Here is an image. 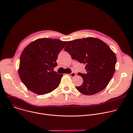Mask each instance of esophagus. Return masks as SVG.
<instances>
[{"mask_svg": "<svg viewBox=\"0 0 133 133\" xmlns=\"http://www.w3.org/2000/svg\"><path fill=\"white\" fill-rule=\"evenodd\" d=\"M69 76L70 77H75V76H76V73H75V72H71V73H70V74H69Z\"/></svg>", "mask_w": 133, "mask_h": 133, "instance_id": "esophagus-1", "label": "esophagus"}]
</instances>
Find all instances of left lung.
Instances as JSON below:
<instances>
[{
	"mask_svg": "<svg viewBox=\"0 0 133 133\" xmlns=\"http://www.w3.org/2000/svg\"><path fill=\"white\" fill-rule=\"evenodd\" d=\"M72 59L86 65V73L78 72L83 79L76 86L82 94L92 95L103 90L115 71L116 57L110 47L99 39L87 37L70 41L64 49Z\"/></svg>",
	"mask_w": 133,
	"mask_h": 133,
	"instance_id": "8db88e82",
	"label": "left lung"
}]
</instances>
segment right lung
<instances>
[{"instance_id":"add662e5","label":"right lung","mask_w":133,"mask_h":133,"mask_svg":"<svg viewBox=\"0 0 133 133\" xmlns=\"http://www.w3.org/2000/svg\"><path fill=\"white\" fill-rule=\"evenodd\" d=\"M67 43L44 38L34 41L24 49L18 74L28 89L42 95L59 86L63 75L53 69L57 66L58 56Z\"/></svg>"}]
</instances>
